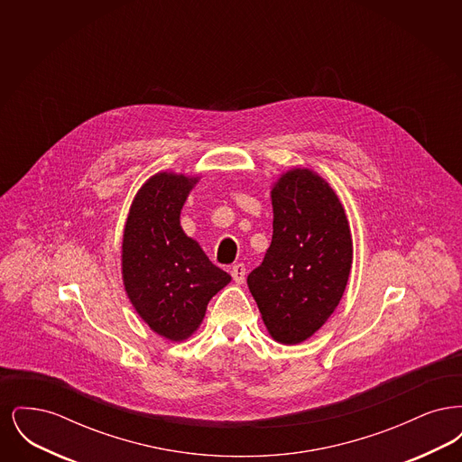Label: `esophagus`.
Returning <instances> with one entry per match:
<instances>
[{
    "label": "esophagus",
    "instance_id": "34e87169",
    "mask_svg": "<svg viewBox=\"0 0 462 462\" xmlns=\"http://www.w3.org/2000/svg\"><path fill=\"white\" fill-rule=\"evenodd\" d=\"M232 277L237 284H242L244 279H245V266L242 263L234 264L232 266Z\"/></svg>",
    "mask_w": 462,
    "mask_h": 462
}]
</instances>
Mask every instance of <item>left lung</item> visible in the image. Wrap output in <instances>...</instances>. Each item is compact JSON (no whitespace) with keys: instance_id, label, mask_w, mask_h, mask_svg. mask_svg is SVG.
<instances>
[{"instance_id":"8db88e82","label":"left lung","mask_w":462,"mask_h":462,"mask_svg":"<svg viewBox=\"0 0 462 462\" xmlns=\"http://www.w3.org/2000/svg\"><path fill=\"white\" fill-rule=\"evenodd\" d=\"M270 198L272 244L247 286L272 339L298 345L328 322L343 298L353 262L350 223L329 183L308 168L279 176Z\"/></svg>"}]
</instances>
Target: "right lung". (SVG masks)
I'll return each mask as SVG.
<instances>
[{"label":"right lung","mask_w":462,"mask_h":462,"mask_svg":"<svg viewBox=\"0 0 462 462\" xmlns=\"http://www.w3.org/2000/svg\"><path fill=\"white\" fill-rule=\"evenodd\" d=\"M199 176L161 171L136 192L121 247L125 291L140 319L173 343L189 339L232 277L189 237L180 213Z\"/></svg>","instance_id":"right-lung-1"}]
</instances>
